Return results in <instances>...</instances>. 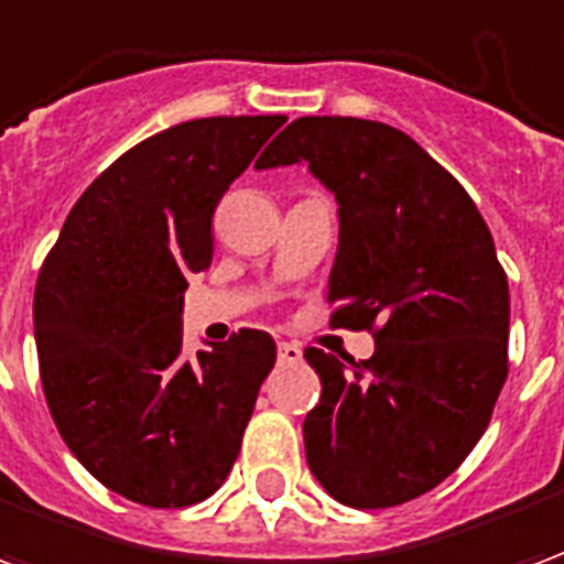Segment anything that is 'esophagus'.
<instances>
[{
	"instance_id": "obj_1",
	"label": "esophagus",
	"mask_w": 564,
	"mask_h": 564,
	"mask_svg": "<svg viewBox=\"0 0 564 564\" xmlns=\"http://www.w3.org/2000/svg\"><path fill=\"white\" fill-rule=\"evenodd\" d=\"M278 362H281V366H295V362H302V347H299V344L281 341L278 344Z\"/></svg>"
}]
</instances>
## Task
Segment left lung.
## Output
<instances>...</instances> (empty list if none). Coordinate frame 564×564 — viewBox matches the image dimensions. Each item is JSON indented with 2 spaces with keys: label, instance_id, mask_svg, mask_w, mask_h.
Listing matches in <instances>:
<instances>
[{
  "label": "left lung",
  "instance_id": "8db88e82",
  "mask_svg": "<svg viewBox=\"0 0 564 564\" xmlns=\"http://www.w3.org/2000/svg\"><path fill=\"white\" fill-rule=\"evenodd\" d=\"M307 165L338 202L332 323L375 332L366 362L307 347L323 395L307 468L335 501L392 508L456 471L508 378L510 293L471 196L378 120L299 117L257 169Z\"/></svg>",
  "mask_w": 564,
  "mask_h": 564
}]
</instances>
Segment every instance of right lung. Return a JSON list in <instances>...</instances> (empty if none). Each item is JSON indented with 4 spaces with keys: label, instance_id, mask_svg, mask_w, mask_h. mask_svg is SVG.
I'll use <instances>...</instances> for the list:
<instances>
[{
    "label": "right lung",
    "instance_id": "add662e5",
    "mask_svg": "<svg viewBox=\"0 0 564 564\" xmlns=\"http://www.w3.org/2000/svg\"><path fill=\"white\" fill-rule=\"evenodd\" d=\"M281 115L186 120L111 162L68 210L35 283V350L68 449L117 496L196 505L232 471L269 332L184 350L186 278L210 269V220Z\"/></svg>",
    "mask_w": 564,
    "mask_h": 564
}]
</instances>
